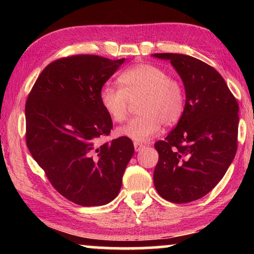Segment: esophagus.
I'll list each match as a JSON object with an SVG mask.
<instances>
[{
	"instance_id": "esophagus-1",
	"label": "esophagus",
	"mask_w": 254,
	"mask_h": 254,
	"mask_svg": "<svg viewBox=\"0 0 254 254\" xmlns=\"http://www.w3.org/2000/svg\"><path fill=\"white\" fill-rule=\"evenodd\" d=\"M144 148V145L142 144V143H139V142H134V149H135V151L136 152H139V151H141V150H142Z\"/></svg>"
}]
</instances>
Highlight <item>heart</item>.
Wrapping results in <instances>:
<instances>
[{
	"label": "heart",
	"instance_id": "b5f03b06",
	"mask_svg": "<svg viewBox=\"0 0 254 254\" xmlns=\"http://www.w3.org/2000/svg\"><path fill=\"white\" fill-rule=\"evenodd\" d=\"M121 88L103 86L100 101L114 122H124L131 102L139 103L140 117L121 127L118 133L135 142H144L160 131L161 126L171 127L184 113L186 96L182 84L170 78L162 68L151 64H137L119 77Z\"/></svg>",
	"mask_w": 254,
	"mask_h": 254
}]
</instances>
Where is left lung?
<instances>
[{"label": "left lung", "instance_id": "obj_1", "mask_svg": "<svg viewBox=\"0 0 254 254\" xmlns=\"http://www.w3.org/2000/svg\"><path fill=\"white\" fill-rule=\"evenodd\" d=\"M169 60L182 78L186 103L178 124L154 148L153 183L177 204L199 199L224 177L238 149L239 104L212 66L191 56L154 54Z\"/></svg>", "mask_w": 254, "mask_h": 254}]
</instances>
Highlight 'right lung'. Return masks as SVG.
I'll return each mask as SVG.
<instances>
[{
  "instance_id": "1",
  "label": "right lung",
  "mask_w": 254,
  "mask_h": 254,
  "mask_svg": "<svg viewBox=\"0 0 254 254\" xmlns=\"http://www.w3.org/2000/svg\"><path fill=\"white\" fill-rule=\"evenodd\" d=\"M95 55H76L49 64L25 104V141L34 160L60 195L81 206L113 200L134 153L127 136L98 143L109 135L112 119L100 92L124 63Z\"/></svg>"
}]
</instances>
